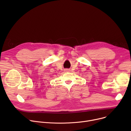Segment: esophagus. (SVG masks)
Listing matches in <instances>:
<instances>
[{
	"label": "esophagus",
	"instance_id": "esophagus-1",
	"mask_svg": "<svg viewBox=\"0 0 131 131\" xmlns=\"http://www.w3.org/2000/svg\"><path fill=\"white\" fill-rule=\"evenodd\" d=\"M64 71H65V72H69L70 70V69H65Z\"/></svg>",
	"mask_w": 131,
	"mask_h": 131
}]
</instances>
